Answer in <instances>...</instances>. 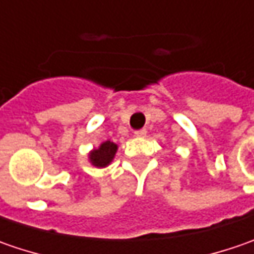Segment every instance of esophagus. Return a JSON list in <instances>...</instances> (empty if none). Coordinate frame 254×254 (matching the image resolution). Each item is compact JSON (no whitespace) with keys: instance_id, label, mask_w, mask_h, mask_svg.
<instances>
[{"instance_id":"obj_1","label":"esophagus","mask_w":254,"mask_h":254,"mask_svg":"<svg viewBox=\"0 0 254 254\" xmlns=\"http://www.w3.org/2000/svg\"><path fill=\"white\" fill-rule=\"evenodd\" d=\"M134 135H135V137H138V138H144V137L147 135V130H145V128L137 130V131H134Z\"/></svg>"}]
</instances>
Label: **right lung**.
Returning <instances> with one entry per match:
<instances>
[{
    "label": "right lung",
    "mask_w": 254,
    "mask_h": 254,
    "mask_svg": "<svg viewBox=\"0 0 254 254\" xmlns=\"http://www.w3.org/2000/svg\"><path fill=\"white\" fill-rule=\"evenodd\" d=\"M116 151H117V144L112 141H106L103 142L97 150H93L89 155V158H90V162L94 167L103 168V167H107L113 161Z\"/></svg>",
    "instance_id": "obj_1"
}]
</instances>
